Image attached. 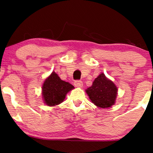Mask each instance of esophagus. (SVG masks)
<instances>
[{"label": "esophagus", "instance_id": "esophagus-1", "mask_svg": "<svg viewBox=\"0 0 153 153\" xmlns=\"http://www.w3.org/2000/svg\"><path fill=\"white\" fill-rule=\"evenodd\" d=\"M74 85L77 88H81L83 84H82V82L81 80H76V81L74 82Z\"/></svg>", "mask_w": 153, "mask_h": 153}]
</instances>
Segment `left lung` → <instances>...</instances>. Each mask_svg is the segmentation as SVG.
Returning a JSON list of instances; mask_svg holds the SVG:
<instances>
[{"mask_svg":"<svg viewBox=\"0 0 153 153\" xmlns=\"http://www.w3.org/2000/svg\"><path fill=\"white\" fill-rule=\"evenodd\" d=\"M85 92L91 102L101 108H110L114 105L118 94V88L114 82L101 73L88 88Z\"/></svg>","mask_w":153,"mask_h":153,"instance_id":"obj_1","label":"left lung"}]
</instances>
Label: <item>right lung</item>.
<instances>
[{
    "mask_svg": "<svg viewBox=\"0 0 153 153\" xmlns=\"http://www.w3.org/2000/svg\"><path fill=\"white\" fill-rule=\"evenodd\" d=\"M75 88L69 82L61 80L55 72H52L44 81L42 95L44 103L49 106L59 105L64 101L66 95Z\"/></svg>",
    "mask_w": 153,
    "mask_h": 153,
    "instance_id": "obj_1",
    "label": "right lung"
}]
</instances>
